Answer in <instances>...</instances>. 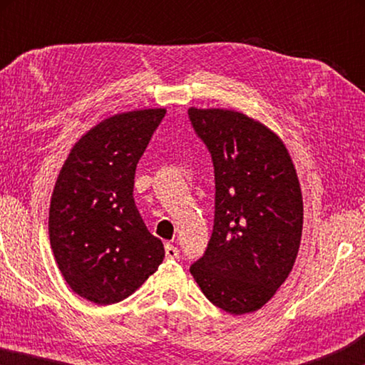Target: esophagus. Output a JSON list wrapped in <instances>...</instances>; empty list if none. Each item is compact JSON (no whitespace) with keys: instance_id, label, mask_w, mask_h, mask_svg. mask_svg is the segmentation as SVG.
Wrapping results in <instances>:
<instances>
[{"instance_id":"34e87169","label":"esophagus","mask_w":365,"mask_h":365,"mask_svg":"<svg viewBox=\"0 0 365 365\" xmlns=\"http://www.w3.org/2000/svg\"><path fill=\"white\" fill-rule=\"evenodd\" d=\"M165 257L168 259H177L178 257V248L174 245H165Z\"/></svg>"}]
</instances>
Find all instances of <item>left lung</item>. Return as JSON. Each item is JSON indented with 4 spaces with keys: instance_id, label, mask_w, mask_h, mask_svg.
<instances>
[{
    "instance_id": "8db88e82",
    "label": "left lung",
    "mask_w": 365,
    "mask_h": 365,
    "mask_svg": "<svg viewBox=\"0 0 365 365\" xmlns=\"http://www.w3.org/2000/svg\"><path fill=\"white\" fill-rule=\"evenodd\" d=\"M214 163V230L190 267L201 292L232 316L255 312L288 279L302 235V195L275 132L233 109H188Z\"/></svg>"
}]
</instances>
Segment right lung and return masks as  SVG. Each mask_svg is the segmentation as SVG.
Returning a JSON list of instances; mask_svg holds the SVG:
<instances>
[{"instance_id":"obj_1","label":"right lung","mask_w":365,"mask_h":365,"mask_svg":"<svg viewBox=\"0 0 365 365\" xmlns=\"http://www.w3.org/2000/svg\"><path fill=\"white\" fill-rule=\"evenodd\" d=\"M164 108L110 115L82 135L61 169L49 205V243L73 293L106 306L158 270L164 246L135 206V170Z\"/></svg>"}]
</instances>
